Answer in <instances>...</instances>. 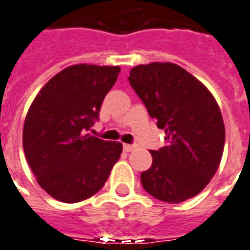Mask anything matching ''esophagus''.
<instances>
[{
	"instance_id": "1",
	"label": "esophagus",
	"mask_w": 250,
	"mask_h": 250,
	"mask_svg": "<svg viewBox=\"0 0 250 250\" xmlns=\"http://www.w3.org/2000/svg\"><path fill=\"white\" fill-rule=\"evenodd\" d=\"M123 149L125 150V151H132V150L135 149V145H123Z\"/></svg>"
}]
</instances>
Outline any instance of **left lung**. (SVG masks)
I'll return each mask as SVG.
<instances>
[{"label": "left lung", "mask_w": 250, "mask_h": 250, "mask_svg": "<svg viewBox=\"0 0 250 250\" xmlns=\"http://www.w3.org/2000/svg\"><path fill=\"white\" fill-rule=\"evenodd\" d=\"M131 86L165 130V146L151 150L153 164L141 173L145 191L167 203L196 196L216 173L225 146L218 103L198 78L170 62L132 67Z\"/></svg>", "instance_id": "1"}]
</instances>
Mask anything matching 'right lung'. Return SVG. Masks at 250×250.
<instances>
[{
	"instance_id": "add662e5",
	"label": "right lung",
	"mask_w": 250,
	"mask_h": 250,
	"mask_svg": "<svg viewBox=\"0 0 250 250\" xmlns=\"http://www.w3.org/2000/svg\"><path fill=\"white\" fill-rule=\"evenodd\" d=\"M119 73V66H69L40 89L28 109L22 128L25 158L39 186L59 202L93 196L120 158L122 143L88 132Z\"/></svg>"
}]
</instances>
